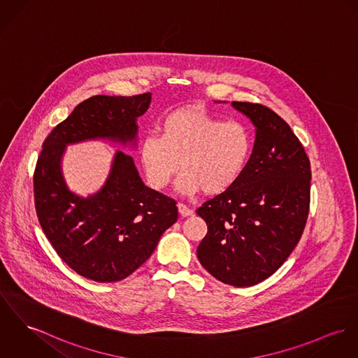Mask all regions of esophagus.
<instances>
[{"mask_svg": "<svg viewBox=\"0 0 358 358\" xmlns=\"http://www.w3.org/2000/svg\"><path fill=\"white\" fill-rule=\"evenodd\" d=\"M178 210H179V213H180L182 216H185V217L193 215V210H192L190 208H187L185 203H180V202L178 203Z\"/></svg>", "mask_w": 358, "mask_h": 358, "instance_id": "obj_1", "label": "esophagus"}]
</instances>
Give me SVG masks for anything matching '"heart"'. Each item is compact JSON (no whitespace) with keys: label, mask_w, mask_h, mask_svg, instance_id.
Here are the masks:
<instances>
[{"label":"heart","mask_w":358,"mask_h":358,"mask_svg":"<svg viewBox=\"0 0 358 358\" xmlns=\"http://www.w3.org/2000/svg\"><path fill=\"white\" fill-rule=\"evenodd\" d=\"M159 131L160 138L143 139L139 149L148 182L156 190L164 189L180 168L178 192L220 194L236 183L252 152V135L245 124L223 122L201 109L168 113Z\"/></svg>","instance_id":"1"}]
</instances>
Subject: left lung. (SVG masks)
Returning a JSON list of instances; mask_svg holds the SVG:
<instances>
[{
	"label": "left lung",
	"mask_w": 358,
	"mask_h": 358,
	"mask_svg": "<svg viewBox=\"0 0 358 358\" xmlns=\"http://www.w3.org/2000/svg\"><path fill=\"white\" fill-rule=\"evenodd\" d=\"M231 105L256 127L252 156L236 180L196 209L208 232L196 249L217 280L249 287L275 273L296 246L310 202V163L290 126L272 109Z\"/></svg>",
	"instance_id": "1"
}]
</instances>
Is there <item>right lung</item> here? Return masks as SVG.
Wrapping results in <instances>:
<instances>
[{"label": "right lung", "instance_id": "add662e5", "mask_svg": "<svg viewBox=\"0 0 358 358\" xmlns=\"http://www.w3.org/2000/svg\"><path fill=\"white\" fill-rule=\"evenodd\" d=\"M150 101V93L87 98L48 135L36 162L39 224L65 264L94 282H119L148 260L164 231L178 220L176 201L145 186L132 157L122 150L115 153L101 190L79 196L65 183V148L90 139L135 145L136 119Z\"/></svg>", "mask_w": 358, "mask_h": 358}]
</instances>
